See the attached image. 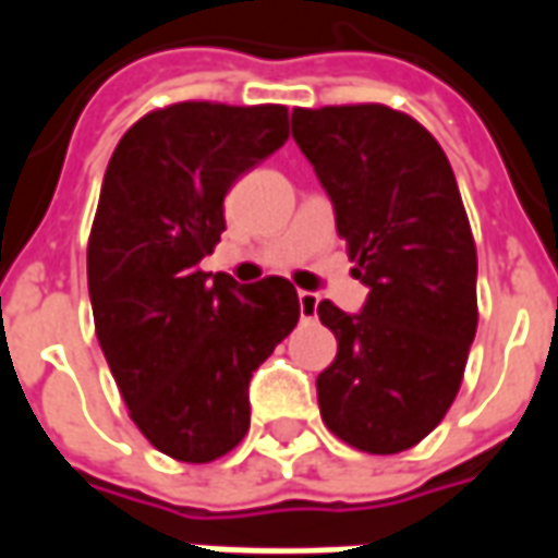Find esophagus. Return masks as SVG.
<instances>
[{"mask_svg": "<svg viewBox=\"0 0 558 558\" xmlns=\"http://www.w3.org/2000/svg\"><path fill=\"white\" fill-rule=\"evenodd\" d=\"M316 304H319V299H316L314 292H299V311H302V319H314Z\"/></svg>", "mask_w": 558, "mask_h": 558, "instance_id": "esophagus-1", "label": "esophagus"}]
</instances>
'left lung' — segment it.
<instances>
[{"label":"left lung","mask_w":558,"mask_h":558,"mask_svg":"<svg viewBox=\"0 0 558 558\" xmlns=\"http://www.w3.org/2000/svg\"><path fill=\"white\" fill-rule=\"evenodd\" d=\"M292 140L371 287L362 314L319 302L338 355L316 376L326 427L367 454L418 445L451 410L478 328V254L442 146L386 104L292 110Z\"/></svg>","instance_id":"obj_1"}]
</instances>
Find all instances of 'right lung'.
I'll list each match as a JSON object with an SVG mask.
<instances>
[{
    "label": "right lung",
    "mask_w": 558,
    "mask_h": 558,
    "mask_svg": "<svg viewBox=\"0 0 558 558\" xmlns=\"http://www.w3.org/2000/svg\"><path fill=\"white\" fill-rule=\"evenodd\" d=\"M287 137L280 104L179 101L128 128L104 172L86 251L95 335L131 421L172 460L242 442L247 383L302 314L287 278L242 287L199 268L232 182Z\"/></svg>",
    "instance_id": "add662e5"
}]
</instances>
